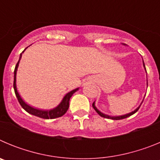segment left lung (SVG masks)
<instances>
[{
    "label": "left lung",
    "mask_w": 160,
    "mask_h": 160,
    "mask_svg": "<svg viewBox=\"0 0 160 160\" xmlns=\"http://www.w3.org/2000/svg\"><path fill=\"white\" fill-rule=\"evenodd\" d=\"M123 45H125V44H123ZM142 65H143V67H144V69H145V71H146V73H147L146 67H145V64H144V62H143V60H142ZM147 85H148V80H147ZM142 101H143V100H142ZM142 102H141V104H142ZM141 104L139 106H138V107H137L136 109H135V111H131V113H128V114H123V115H119V116H111V115H108V114H104V113L101 112V111H100L99 110H98V109L97 108V107H96L95 102H93L92 107H93V108H94V110H95L96 112H97L98 114H99V115L101 117H103V118H111V119H113V120H119V119H123V118H128V117H130V116H131V115H132V114H135V113H136L137 111H138V109H139V107H140Z\"/></svg>",
    "instance_id": "left-lung-1"
}]
</instances>
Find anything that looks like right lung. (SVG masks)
I'll list each match as a JSON object with an SVG mask.
<instances>
[{"mask_svg":"<svg viewBox=\"0 0 160 160\" xmlns=\"http://www.w3.org/2000/svg\"><path fill=\"white\" fill-rule=\"evenodd\" d=\"M27 48H25V49H24V51H25V49H27ZM24 51L20 54L19 61H18V63H17L15 70H14L13 88H14V91H15V94H16L17 98H18V102H19V103L21 104V106H22V108H23L25 111H27L29 114H32V115H35V116L37 117H39V118H45V119H49V118L52 119V118H59V117L62 116L63 114H66L68 108H69V107H70V98L72 97V95H73V94H74L77 90H79V88H76L74 89V90L70 91V92H68L67 94L63 97L62 100L61 101V102L59 103L58 105L56 107H54V108L50 109V110H42V109H38V108H35V107H31L30 105L27 104V103L25 102L22 99V97L20 96L19 93H18V89H17V83H16L18 68V66H19L20 60H21V58H22V53H24Z\"/></svg>","mask_w":160,"mask_h":160,"instance_id":"right-lung-1","label":"right lung"}]
</instances>
